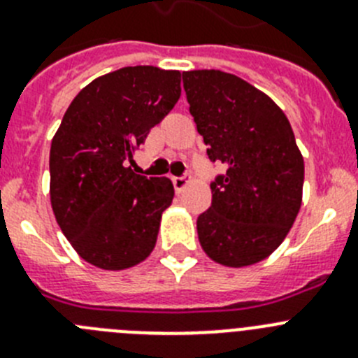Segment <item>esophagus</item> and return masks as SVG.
I'll return each mask as SVG.
<instances>
[{
	"instance_id": "1",
	"label": "esophagus",
	"mask_w": 358,
	"mask_h": 358,
	"mask_svg": "<svg viewBox=\"0 0 358 358\" xmlns=\"http://www.w3.org/2000/svg\"><path fill=\"white\" fill-rule=\"evenodd\" d=\"M189 181V176H182V177H172V182H173V188H176L177 194H181L182 189L188 186Z\"/></svg>"
}]
</instances>
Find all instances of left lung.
I'll use <instances>...</instances> for the list:
<instances>
[{
	"label": "left lung",
	"instance_id": "8db88e82",
	"mask_svg": "<svg viewBox=\"0 0 358 358\" xmlns=\"http://www.w3.org/2000/svg\"><path fill=\"white\" fill-rule=\"evenodd\" d=\"M189 113L208 157L226 166L199 215L202 249L217 264L248 267L289 235L303 199L305 163L285 113L265 93L218 69L182 73Z\"/></svg>",
	"mask_w": 358,
	"mask_h": 358
}]
</instances>
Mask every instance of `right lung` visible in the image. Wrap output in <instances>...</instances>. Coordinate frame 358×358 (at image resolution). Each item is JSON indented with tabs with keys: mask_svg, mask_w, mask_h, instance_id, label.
I'll use <instances>...</instances> for the list:
<instances>
[{
	"mask_svg": "<svg viewBox=\"0 0 358 358\" xmlns=\"http://www.w3.org/2000/svg\"><path fill=\"white\" fill-rule=\"evenodd\" d=\"M179 96L181 71L129 66L94 78L64 113L50 148V201L73 249L94 267H134L156 245L173 185L129 163Z\"/></svg>",
	"mask_w": 358,
	"mask_h": 358,
	"instance_id": "right-lung-1",
	"label": "right lung"
}]
</instances>
